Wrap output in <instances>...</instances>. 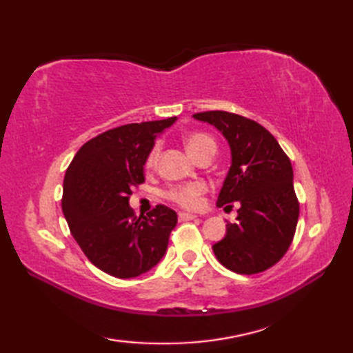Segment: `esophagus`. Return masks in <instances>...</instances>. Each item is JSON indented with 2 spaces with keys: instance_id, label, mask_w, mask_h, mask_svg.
<instances>
[{
  "instance_id": "obj_1",
  "label": "esophagus",
  "mask_w": 353,
  "mask_h": 353,
  "mask_svg": "<svg viewBox=\"0 0 353 353\" xmlns=\"http://www.w3.org/2000/svg\"><path fill=\"white\" fill-rule=\"evenodd\" d=\"M197 215L188 214V212H179V220L181 221H188V220H196Z\"/></svg>"
}]
</instances>
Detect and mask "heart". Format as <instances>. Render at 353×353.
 <instances>
[{
	"instance_id": "heart-1",
	"label": "heart",
	"mask_w": 353,
	"mask_h": 353,
	"mask_svg": "<svg viewBox=\"0 0 353 353\" xmlns=\"http://www.w3.org/2000/svg\"><path fill=\"white\" fill-rule=\"evenodd\" d=\"M185 147L188 150V153L194 157V159H199L206 153H215V141L212 137H209L208 133L203 132H192L185 137ZM159 152L161 147L159 144L153 145L150 150L147 156L145 167L153 168L157 159H159ZM206 183L203 182H188L182 185L171 186L167 191V197L174 201L176 205L186 208V209H196L201 205V196L206 192Z\"/></svg>"
}]
</instances>
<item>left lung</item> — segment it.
Returning <instances> with one entry per match:
<instances>
[{"mask_svg":"<svg viewBox=\"0 0 353 353\" xmlns=\"http://www.w3.org/2000/svg\"><path fill=\"white\" fill-rule=\"evenodd\" d=\"M214 125L230 148V168L216 206L238 201L235 223L212 245L216 259L239 274L273 267L290 249L299 220L292 167L279 142L265 127L224 110L194 114ZM228 208V206H226Z\"/></svg>","mask_w":353,"mask_h":353,"instance_id":"1","label":"left lung"}]
</instances>
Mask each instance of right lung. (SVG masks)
I'll return each mask as SVG.
<instances>
[{
    "label": "right lung",
    "instance_id": "obj_1",
    "mask_svg": "<svg viewBox=\"0 0 353 353\" xmlns=\"http://www.w3.org/2000/svg\"><path fill=\"white\" fill-rule=\"evenodd\" d=\"M125 124L88 141L74 156L63 181L62 211L80 249L101 272L130 279L152 270L167 252L177 214L157 205L137 219L132 188L144 182L154 139L176 123Z\"/></svg>",
    "mask_w": 353,
    "mask_h": 353
}]
</instances>
